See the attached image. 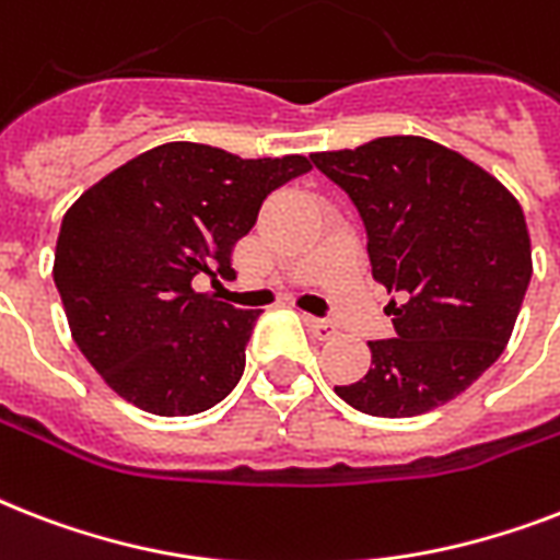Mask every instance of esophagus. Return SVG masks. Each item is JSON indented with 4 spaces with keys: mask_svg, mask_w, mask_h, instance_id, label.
Returning a JSON list of instances; mask_svg holds the SVG:
<instances>
[{
    "mask_svg": "<svg viewBox=\"0 0 560 560\" xmlns=\"http://www.w3.org/2000/svg\"><path fill=\"white\" fill-rule=\"evenodd\" d=\"M305 325L319 340H331L334 334H337V325L328 323V319H319V316H305Z\"/></svg>",
    "mask_w": 560,
    "mask_h": 560,
    "instance_id": "esophagus-1",
    "label": "esophagus"
}]
</instances>
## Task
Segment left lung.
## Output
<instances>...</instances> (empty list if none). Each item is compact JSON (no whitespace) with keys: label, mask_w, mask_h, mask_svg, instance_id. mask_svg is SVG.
<instances>
[{"label":"left lung","mask_w":560,"mask_h":560,"mask_svg":"<svg viewBox=\"0 0 560 560\" xmlns=\"http://www.w3.org/2000/svg\"><path fill=\"white\" fill-rule=\"evenodd\" d=\"M311 160L358 206L374 281L398 296L383 307L395 337L369 342V372L334 389L381 418L442 407L514 331L532 279L521 202L477 162L424 136H381Z\"/></svg>","instance_id":"8db88e82"}]
</instances>
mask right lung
Segmentation results:
<instances>
[{
    "label": "right lung",
    "mask_w": 560,
    "mask_h": 560,
    "mask_svg": "<svg viewBox=\"0 0 560 560\" xmlns=\"http://www.w3.org/2000/svg\"><path fill=\"white\" fill-rule=\"evenodd\" d=\"M311 160H241L194 142L139 153L63 214L55 284L72 340L109 389L153 416H197L241 381L261 311L194 288L232 279V246Z\"/></svg>",
    "instance_id": "1"
}]
</instances>
